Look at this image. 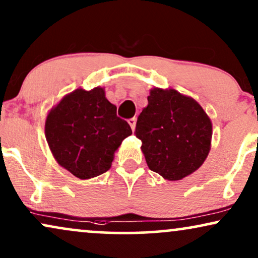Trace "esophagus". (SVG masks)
Segmentation results:
<instances>
[{"label":"esophagus","mask_w":258,"mask_h":258,"mask_svg":"<svg viewBox=\"0 0 258 258\" xmlns=\"http://www.w3.org/2000/svg\"><path fill=\"white\" fill-rule=\"evenodd\" d=\"M128 123H130V126H131V128H132V131H135L136 130V123H137V118H131L128 120Z\"/></svg>","instance_id":"34e87169"}]
</instances>
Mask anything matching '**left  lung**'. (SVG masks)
Wrapping results in <instances>:
<instances>
[{"mask_svg": "<svg viewBox=\"0 0 258 258\" xmlns=\"http://www.w3.org/2000/svg\"><path fill=\"white\" fill-rule=\"evenodd\" d=\"M136 125V137L150 170L169 181L193 174L211 149L212 122L191 97L153 88Z\"/></svg>", "mask_w": 258, "mask_h": 258, "instance_id": "8db88e82", "label": "left lung"}]
</instances>
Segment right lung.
<instances>
[{
  "label": "right lung",
  "mask_w": 258,
  "mask_h": 258,
  "mask_svg": "<svg viewBox=\"0 0 258 258\" xmlns=\"http://www.w3.org/2000/svg\"><path fill=\"white\" fill-rule=\"evenodd\" d=\"M132 130L116 107L96 87L74 90L50 110L45 121L47 144L58 164L81 180L109 170L114 152Z\"/></svg>",
  "instance_id": "right-lung-1"
}]
</instances>
